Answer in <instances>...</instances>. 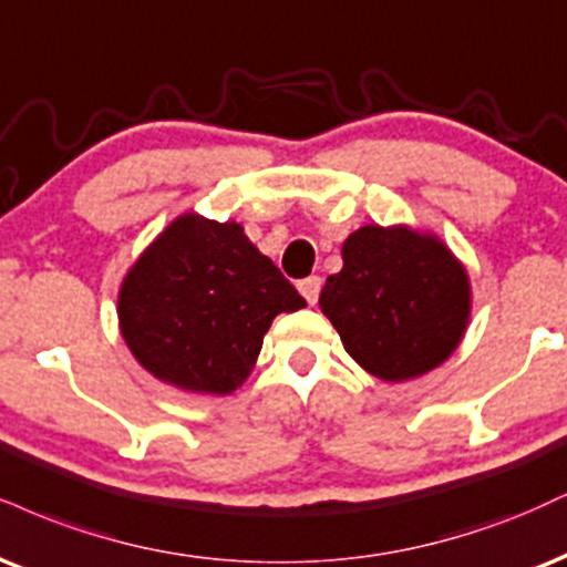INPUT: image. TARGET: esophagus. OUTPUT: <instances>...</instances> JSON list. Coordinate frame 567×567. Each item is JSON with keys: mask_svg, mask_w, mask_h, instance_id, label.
Masks as SVG:
<instances>
[{"mask_svg": "<svg viewBox=\"0 0 567 567\" xmlns=\"http://www.w3.org/2000/svg\"><path fill=\"white\" fill-rule=\"evenodd\" d=\"M298 290H301V296L306 298L309 303H317L319 298V290H322V279L319 277H306L298 282Z\"/></svg>", "mask_w": 567, "mask_h": 567, "instance_id": "esophagus-1", "label": "esophagus"}]
</instances>
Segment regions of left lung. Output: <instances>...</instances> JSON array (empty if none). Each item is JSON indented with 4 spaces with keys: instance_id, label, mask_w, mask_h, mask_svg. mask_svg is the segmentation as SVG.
Wrapping results in <instances>:
<instances>
[{
    "instance_id": "8db88e82",
    "label": "left lung",
    "mask_w": 567,
    "mask_h": 567,
    "mask_svg": "<svg viewBox=\"0 0 567 567\" xmlns=\"http://www.w3.org/2000/svg\"><path fill=\"white\" fill-rule=\"evenodd\" d=\"M319 306L367 372L399 383L431 372L456 349L470 288L435 237L361 227L343 243V269L327 277Z\"/></svg>"
}]
</instances>
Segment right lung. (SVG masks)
Listing matches in <instances>:
<instances>
[{
    "label": "right lung",
    "instance_id": "1",
    "mask_svg": "<svg viewBox=\"0 0 567 567\" xmlns=\"http://www.w3.org/2000/svg\"><path fill=\"white\" fill-rule=\"evenodd\" d=\"M306 301L240 224L187 214L132 266L121 332L155 378L193 393H231L254 370L279 311Z\"/></svg>",
    "mask_w": 567,
    "mask_h": 567
}]
</instances>
